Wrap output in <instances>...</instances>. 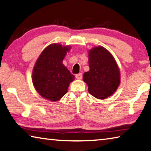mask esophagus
Listing matches in <instances>:
<instances>
[{
  "label": "esophagus",
  "instance_id": "34e87169",
  "mask_svg": "<svg viewBox=\"0 0 151 151\" xmlns=\"http://www.w3.org/2000/svg\"><path fill=\"white\" fill-rule=\"evenodd\" d=\"M76 78L78 79V80H81V78H82V73H78L76 75Z\"/></svg>",
  "mask_w": 151,
  "mask_h": 151
}]
</instances>
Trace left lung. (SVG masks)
Listing matches in <instances>:
<instances>
[{"mask_svg": "<svg viewBox=\"0 0 151 151\" xmlns=\"http://www.w3.org/2000/svg\"><path fill=\"white\" fill-rule=\"evenodd\" d=\"M89 70L84 73L83 80L91 96L104 99L115 93L121 82L120 71L113 55L103 46L88 51Z\"/></svg>", "mask_w": 151, "mask_h": 151, "instance_id": "obj_1", "label": "left lung"}]
</instances>
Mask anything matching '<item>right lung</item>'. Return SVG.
I'll return each mask as SVG.
<instances>
[{"instance_id":"add662e5","label":"right lung","mask_w":151,"mask_h":151,"mask_svg":"<svg viewBox=\"0 0 151 151\" xmlns=\"http://www.w3.org/2000/svg\"><path fill=\"white\" fill-rule=\"evenodd\" d=\"M70 46L51 44L47 46L34 64L32 80L36 91L44 99L58 101L68 92L74 76L63 64Z\"/></svg>"}]
</instances>
